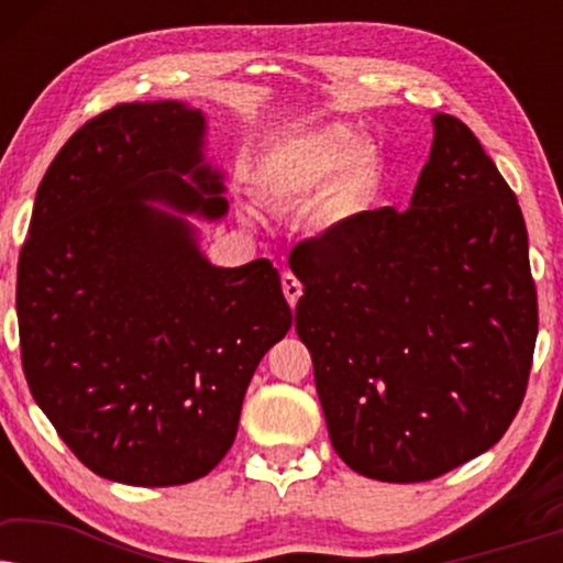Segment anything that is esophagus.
<instances>
[{
    "instance_id": "34e87169",
    "label": "esophagus",
    "mask_w": 563,
    "mask_h": 563,
    "mask_svg": "<svg viewBox=\"0 0 563 563\" xmlns=\"http://www.w3.org/2000/svg\"><path fill=\"white\" fill-rule=\"evenodd\" d=\"M282 289H284V297H287V302L291 307H295L299 302V297H302V282H299L291 272L282 274Z\"/></svg>"
}]
</instances>
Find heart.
Masks as SVG:
<instances>
[{
  "label": "heart",
  "mask_w": 563,
  "mask_h": 563,
  "mask_svg": "<svg viewBox=\"0 0 563 563\" xmlns=\"http://www.w3.org/2000/svg\"><path fill=\"white\" fill-rule=\"evenodd\" d=\"M253 189L268 205H305L320 195L314 218L333 228L353 218L379 181V158L356 130L345 122H328L299 130L274 143L251 174ZM245 220H256L253 207H243Z\"/></svg>",
  "instance_id": "obj_1"
}]
</instances>
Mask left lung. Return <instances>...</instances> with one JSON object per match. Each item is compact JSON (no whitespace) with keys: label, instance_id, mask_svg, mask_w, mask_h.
<instances>
[{"label":"left lung","instance_id":"1","mask_svg":"<svg viewBox=\"0 0 563 563\" xmlns=\"http://www.w3.org/2000/svg\"><path fill=\"white\" fill-rule=\"evenodd\" d=\"M330 443L410 484L489 451L518 412L538 335L520 205L464 122L433 114L407 210L358 212L291 253Z\"/></svg>","mask_w":563,"mask_h":563}]
</instances>
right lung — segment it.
<instances>
[{"label": "right lung", "mask_w": 563, "mask_h": 563, "mask_svg": "<svg viewBox=\"0 0 563 563\" xmlns=\"http://www.w3.org/2000/svg\"><path fill=\"white\" fill-rule=\"evenodd\" d=\"M228 207L205 112L179 99L89 120L37 187L18 264L22 368L104 479L174 487L210 474L258 361L291 328L272 261L205 256L195 220Z\"/></svg>", "instance_id": "1"}]
</instances>
